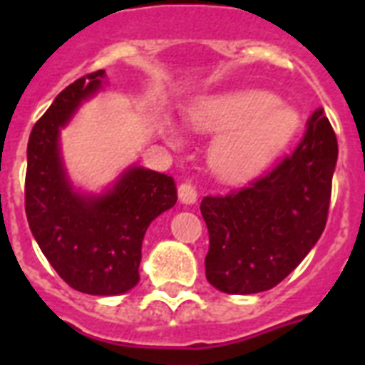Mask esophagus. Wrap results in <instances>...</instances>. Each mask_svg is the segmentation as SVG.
<instances>
[{
    "label": "esophagus",
    "mask_w": 365,
    "mask_h": 365,
    "mask_svg": "<svg viewBox=\"0 0 365 365\" xmlns=\"http://www.w3.org/2000/svg\"><path fill=\"white\" fill-rule=\"evenodd\" d=\"M178 197H180V200H182L183 205H193L195 200H197V187H195L191 182L180 183V187H178Z\"/></svg>",
    "instance_id": "obj_1"
}]
</instances>
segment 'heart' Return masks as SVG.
Segmentation results:
<instances>
[{
	"mask_svg": "<svg viewBox=\"0 0 365 365\" xmlns=\"http://www.w3.org/2000/svg\"><path fill=\"white\" fill-rule=\"evenodd\" d=\"M187 123L199 132H222L212 145V166L223 180L246 182L292 142L301 119L277 94L240 88L200 98L189 110Z\"/></svg>",
	"mask_w": 365,
	"mask_h": 365,
	"instance_id": "1",
	"label": "heart"
}]
</instances>
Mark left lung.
I'll return each mask as SVG.
<instances>
[{
  "instance_id": "obj_1",
  "label": "left lung",
  "mask_w": 365,
  "mask_h": 365,
  "mask_svg": "<svg viewBox=\"0 0 365 365\" xmlns=\"http://www.w3.org/2000/svg\"><path fill=\"white\" fill-rule=\"evenodd\" d=\"M337 138L318 108L294 149L248 187L205 197L210 248L206 278L225 294H259L280 284L311 252L328 222Z\"/></svg>"
}]
</instances>
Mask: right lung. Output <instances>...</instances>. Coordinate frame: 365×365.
I'll return each mask as SVG.
<instances>
[{
  "instance_id": "1",
  "label": "right lung",
  "mask_w": 365,
  "mask_h": 365,
  "mask_svg": "<svg viewBox=\"0 0 365 365\" xmlns=\"http://www.w3.org/2000/svg\"><path fill=\"white\" fill-rule=\"evenodd\" d=\"M104 70L77 79L54 98L28 140L26 217L39 248L68 286L117 295L140 280L142 240L149 223L178 200L174 178L132 166L108 193L71 189L60 159V126L102 85Z\"/></svg>"
}]
</instances>
